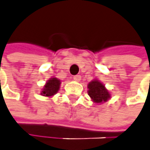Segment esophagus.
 Instances as JSON below:
<instances>
[{
	"instance_id": "esophagus-1",
	"label": "esophagus",
	"mask_w": 150,
	"mask_h": 150,
	"mask_svg": "<svg viewBox=\"0 0 150 150\" xmlns=\"http://www.w3.org/2000/svg\"><path fill=\"white\" fill-rule=\"evenodd\" d=\"M73 79H74V81H76V82H79V81L81 80V76H79V74H77V76H74L73 77Z\"/></svg>"
}]
</instances>
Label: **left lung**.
Masks as SVG:
<instances>
[{"label": "left lung", "instance_id": "left-lung-1", "mask_svg": "<svg viewBox=\"0 0 150 150\" xmlns=\"http://www.w3.org/2000/svg\"><path fill=\"white\" fill-rule=\"evenodd\" d=\"M88 88L89 96L96 103H101L107 101L110 98V95L108 91L106 90L105 86L97 80L91 82L88 85Z\"/></svg>", "mask_w": 150, "mask_h": 150}]
</instances>
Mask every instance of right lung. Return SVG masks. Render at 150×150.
<instances>
[{
    "label": "right lung",
    "instance_id": "add662e5",
    "mask_svg": "<svg viewBox=\"0 0 150 150\" xmlns=\"http://www.w3.org/2000/svg\"><path fill=\"white\" fill-rule=\"evenodd\" d=\"M59 85H60V81L59 79L51 78L45 84L44 89L42 91V94H43V96H48V97L49 96L54 95L59 90Z\"/></svg>",
    "mask_w": 150,
    "mask_h": 150
}]
</instances>
